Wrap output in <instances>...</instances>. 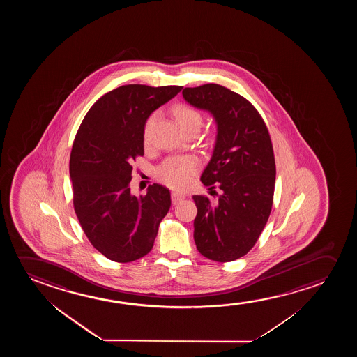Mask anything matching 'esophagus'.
Masks as SVG:
<instances>
[{
	"label": "esophagus",
	"mask_w": 357,
	"mask_h": 357,
	"mask_svg": "<svg viewBox=\"0 0 357 357\" xmlns=\"http://www.w3.org/2000/svg\"><path fill=\"white\" fill-rule=\"evenodd\" d=\"M185 199V194L184 192H181V191H173L172 192V202L176 205V204H179L181 201Z\"/></svg>",
	"instance_id": "obj_1"
}]
</instances>
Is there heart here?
Segmentation results:
<instances>
[{
    "mask_svg": "<svg viewBox=\"0 0 357 357\" xmlns=\"http://www.w3.org/2000/svg\"><path fill=\"white\" fill-rule=\"evenodd\" d=\"M173 113L176 121L181 124L184 132L192 129H200L202 126V114L196 108L191 107L185 103H179L173 108ZM156 119V114L149 117L144 129V137L147 140L152 126ZM197 171V162L192 157H169L162 162L161 166L157 168L156 176L158 181L172 188H181L190 181L192 176Z\"/></svg>",
    "mask_w": 357,
    "mask_h": 357,
    "instance_id": "b5f03b06",
    "label": "heart"
}]
</instances>
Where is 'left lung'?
Returning a JSON list of instances; mask_svg holds the SVG:
<instances>
[{
  "instance_id": "left-lung-1",
  "label": "left lung",
  "mask_w": 357,
  "mask_h": 357,
  "mask_svg": "<svg viewBox=\"0 0 357 357\" xmlns=\"http://www.w3.org/2000/svg\"><path fill=\"white\" fill-rule=\"evenodd\" d=\"M183 98L208 111L217 124L215 149L201 181L218 199L192 196L196 248L207 259L230 262L254 248L271 215L275 162L268 129L246 98L218 84L185 88Z\"/></svg>"
}]
</instances>
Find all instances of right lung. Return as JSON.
<instances>
[{
  "label": "right lung",
  "instance_id": "add662e5",
  "mask_svg": "<svg viewBox=\"0 0 357 357\" xmlns=\"http://www.w3.org/2000/svg\"><path fill=\"white\" fill-rule=\"evenodd\" d=\"M183 86L129 84L103 95L89 109L70 152L74 211L93 248L121 264L151 251L171 192L160 184L130 194L132 161L144 156V129L155 109Z\"/></svg>",
  "mask_w": 357,
  "mask_h": 357
}]
</instances>
